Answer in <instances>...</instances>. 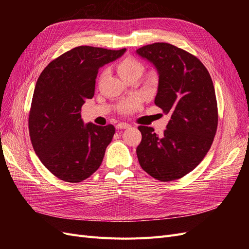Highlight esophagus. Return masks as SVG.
<instances>
[{
	"instance_id": "esophagus-1",
	"label": "esophagus",
	"mask_w": 249,
	"mask_h": 249,
	"mask_svg": "<svg viewBox=\"0 0 249 249\" xmlns=\"http://www.w3.org/2000/svg\"><path fill=\"white\" fill-rule=\"evenodd\" d=\"M131 125L129 124H126V123H124V122H122V123H118L117 124H116V127L117 129H127V127H130Z\"/></svg>"
}]
</instances>
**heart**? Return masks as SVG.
Wrapping results in <instances>:
<instances>
[{
    "mask_svg": "<svg viewBox=\"0 0 249 249\" xmlns=\"http://www.w3.org/2000/svg\"><path fill=\"white\" fill-rule=\"evenodd\" d=\"M144 71V65L139 60L133 57H127L123 59L117 64V72L123 80L131 76H141ZM140 103V96H133L131 99L126 100L119 104L118 110L122 113H130L138 107Z\"/></svg>",
    "mask_w": 249,
    "mask_h": 249,
    "instance_id": "heart-1",
    "label": "heart"
}]
</instances>
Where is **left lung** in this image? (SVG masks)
I'll return each mask as SVG.
<instances>
[{
	"label": "left lung",
	"instance_id": "left-lung-1",
	"mask_svg": "<svg viewBox=\"0 0 249 249\" xmlns=\"http://www.w3.org/2000/svg\"><path fill=\"white\" fill-rule=\"evenodd\" d=\"M159 73L156 106L169 114L167 129L158 136L150 126L139 125L140 166L150 177L171 182L185 177L206 157L218 125L213 81L200 60L166 42L137 50Z\"/></svg>",
	"mask_w": 249,
	"mask_h": 249
}]
</instances>
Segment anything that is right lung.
Wrapping results in <instances>:
<instances>
[{
    "instance_id": "add662e5",
    "label": "right lung",
    "mask_w": 249,
    "mask_h": 249,
    "mask_svg": "<svg viewBox=\"0 0 249 249\" xmlns=\"http://www.w3.org/2000/svg\"><path fill=\"white\" fill-rule=\"evenodd\" d=\"M124 52L73 48L50 62L37 80L29 112L30 139L41 163L64 182H82L101 166L115 127L84 125L81 108L94 95L100 67Z\"/></svg>"
}]
</instances>
